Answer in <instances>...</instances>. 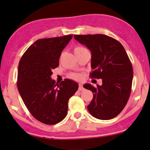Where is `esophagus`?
Segmentation results:
<instances>
[{"label": "esophagus", "mask_w": 150, "mask_h": 150, "mask_svg": "<svg viewBox=\"0 0 150 150\" xmlns=\"http://www.w3.org/2000/svg\"><path fill=\"white\" fill-rule=\"evenodd\" d=\"M83 85L81 84V83H79V91H83Z\"/></svg>", "instance_id": "1"}]
</instances>
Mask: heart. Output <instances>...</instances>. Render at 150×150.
<instances>
[{
    "label": "heart",
    "instance_id": "heart-1",
    "mask_svg": "<svg viewBox=\"0 0 150 150\" xmlns=\"http://www.w3.org/2000/svg\"><path fill=\"white\" fill-rule=\"evenodd\" d=\"M85 50H86L85 48L83 47H76L74 50V52H80V51ZM70 77L75 80H79V79H81L82 77H81V75L80 74H78V73H72V74H71Z\"/></svg>",
    "mask_w": 150,
    "mask_h": 150
}]
</instances>
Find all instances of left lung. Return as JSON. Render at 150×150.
<instances>
[{
  "mask_svg": "<svg viewBox=\"0 0 150 150\" xmlns=\"http://www.w3.org/2000/svg\"><path fill=\"white\" fill-rule=\"evenodd\" d=\"M91 52V78L102 79L95 87L85 84L93 98L87 106L90 114L100 120H110L120 114L130 97L133 69L125 50L117 40L103 34L74 35Z\"/></svg>",
  "mask_w": 150,
  "mask_h": 150,
  "instance_id": "obj_1",
  "label": "left lung"
}]
</instances>
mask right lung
<instances>
[{
  "mask_svg": "<svg viewBox=\"0 0 150 150\" xmlns=\"http://www.w3.org/2000/svg\"><path fill=\"white\" fill-rule=\"evenodd\" d=\"M72 35L40 39L25 52L18 69L17 87L25 105L34 117L45 124H55L67 115L68 101L77 91L70 79L59 84L52 80V69L59 66L62 51Z\"/></svg>",
  "mask_w": 150,
  "mask_h": 150,
  "instance_id": "right-lung-1",
  "label": "right lung"
}]
</instances>
